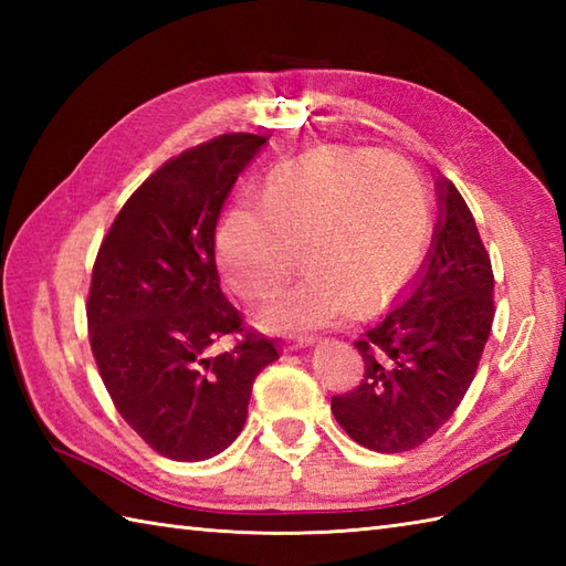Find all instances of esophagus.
<instances>
[{
	"label": "esophagus",
	"instance_id": "1",
	"mask_svg": "<svg viewBox=\"0 0 566 566\" xmlns=\"http://www.w3.org/2000/svg\"><path fill=\"white\" fill-rule=\"evenodd\" d=\"M314 343H316L314 335H296V338L286 340V350H302V347H308Z\"/></svg>",
	"mask_w": 566,
	"mask_h": 566
}]
</instances>
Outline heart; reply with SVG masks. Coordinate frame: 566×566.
Returning <instances> with one entry per match:
<instances>
[{"label":"heart","instance_id":"obj_1","mask_svg":"<svg viewBox=\"0 0 566 566\" xmlns=\"http://www.w3.org/2000/svg\"><path fill=\"white\" fill-rule=\"evenodd\" d=\"M423 179L399 155L323 146L268 172L260 203L238 199L216 228V260L228 286L264 302L296 268L308 270L262 311L272 331L333 326L377 308L413 280L430 245Z\"/></svg>","mask_w":566,"mask_h":566}]
</instances>
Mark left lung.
<instances>
[{"label":"left lung","mask_w":566,"mask_h":566,"mask_svg":"<svg viewBox=\"0 0 566 566\" xmlns=\"http://www.w3.org/2000/svg\"><path fill=\"white\" fill-rule=\"evenodd\" d=\"M436 191L428 260L403 302L355 340L365 363L359 387L331 399L347 436L375 452L413 450L448 423L494 323V272L474 216L450 179L440 177Z\"/></svg>","instance_id":"1"}]
</instances>
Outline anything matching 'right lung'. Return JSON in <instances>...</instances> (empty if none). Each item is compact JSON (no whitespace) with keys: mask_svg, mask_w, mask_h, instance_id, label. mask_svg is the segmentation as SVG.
Wrapping results in <instances>:
<instances>
[{"mask_svg":"<svg viewBox=\"0 0 566 566\" xmlns=\"http://www.w3.org/2000/svg\"><path fill=\"white\" fill-rule=\"evenodd\" d=\"M264 143L226 134L167 160L94 260L87 326L104 387L126 423L177 462L209 460L240 436L252 381L280 357L226 302L213 252L223 201ZM235 332V348L210 355Z\"/></svg>","mask_w":566,"mask_h":566,"instance_id":"obj_1","label":"right lung"}]
</instances>
